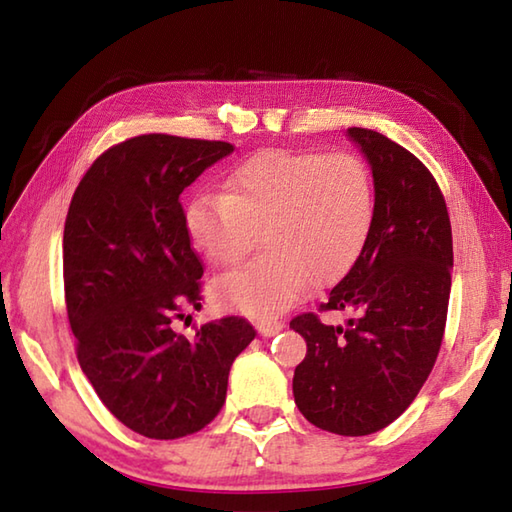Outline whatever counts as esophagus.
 <instances>
[{
	"instance_id": "1",
	"label": "esophagus",
	"mask_w": 512,
	"mask_h": 512,
	"mask_svg": "<svg viewBox=\"0 0 512 512\" xmlns=\"http://www.w3.org/2000/svg\"><path fill=\"white\" fill-rule=\"evenodd\" d=\"M282 327H284L282 320H262V323H257V332L268 339V336H275L280 332Z\"/></svg>"
}]
</instances>
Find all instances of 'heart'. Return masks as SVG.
I'll use <instances>...</instances> for the list:
<instances>
[{
  "mask_svg": "<svg viewBox=\"0 0 512 512\" xmlns=\"http://www.w3.org/2000/svg\"><path fill=\"white\" fill-rule=\"evenodd\" d=\"M377 192L366 160L348 151L268 149L237 164L223 194H201L187 210L192 244L214 266L255 262L214 284L223 307L271 318L289 309L311 282L339 280L366 248Z\"/></svg>",
  "mask_w": 512,
  "mask_h": 512,
  "instance_id": "b5f03b06",
  "label": "heart"
}]
</instances>
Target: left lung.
Listing matches in <instances>:
<instances>
[{"instance_id": "1", "label": "left lung", "mask_w": 512, "mask_h": 512, "mask_svg": "<svg viewBox=\"0 0 512 512\" xmlns=\"http://www.w3.org/2000/svg\"><path fill=\"white\" fill-rule=\"evenodd\" d=\"M377 192L370 239L318 311H350L325 325L314 311L291 320L307 354L293 372L300 413L318 429L368 436L409 409L436 363L452 289V225L431 171L404 146L348 128Z\"/></svg>"}]
</instances>
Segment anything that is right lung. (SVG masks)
<instances>
[{
  "mask_svg": "<svg viewBox=\"0 0 512 512\" xmlns=\"http://www.w3.org/2000/svg\"><path fill=\"white\" fill-rule=\"evenodd\" d=\"M232 151L228 142L137 135L103 151L69 203L63 280L76 357L106 409L146 438L207 427L232 361L257 334L241 316L205 323L194 339L173 329L203 300L180 194Z\"/></svg>",
  "mask_w": 512,
  "mask_h": 512,
  "instance_id": "1",
  "label": "right lung"
}]
</instances>
